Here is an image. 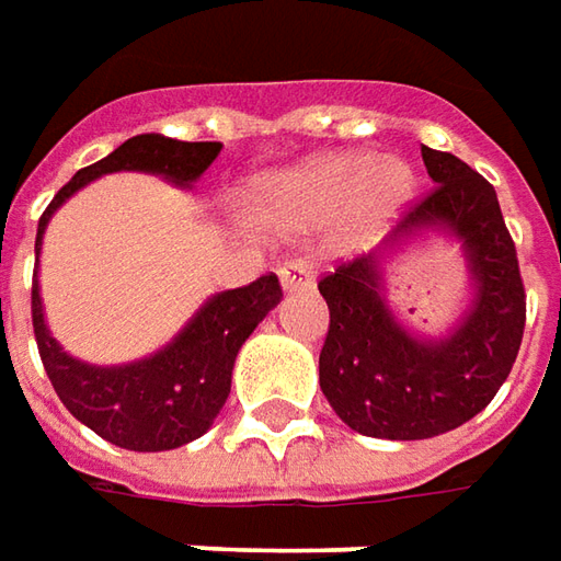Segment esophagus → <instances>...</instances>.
Segmentation results:
<instances>
[{"label":"esophagus","mask_w":561,"mask_h":561,"mask_svg":"<svg viewBox=\"0 0 561 561\" xmlns=\"http://www.w3.org/2000/svg\"><path fill=\"white\" fill-rule=\"evenodd\" d=\"M277 274H280V284H284V289H306L311 287V277H314L311 265L302 262V259H289V262H284Z\"/></svg>","instance_id":"34e87169"}]
</instances>
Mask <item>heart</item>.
<instances>
[{
	"mask_svg": "<svg viewBox=\"0 0 561 561\" xmlns=\"http://www.w3.org/2000/svg\"><path fill=\"white\" fill-rule=\"evenodd\" d=\"M413 194L404 163H382L377 153H345L289 172L259 194V209L289 228H318L358 213L377 225L394 216Z\"/></svg>",
	"mask_w": 561,
	"mask_h": 561,
	"instance_id": "b5f03b06",
	"label": "heart"
}]
</instances>
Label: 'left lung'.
Returning <instances> with one entry per match:
<instances>
[{"instance_id":"obj_1","label":"left lung","mask_w":561,"mask_h":561,"mask_svg":"<svg viewBox=\"0 0 561 561\" xmlns=\"http://www.w3.org/2000/svg\"><path fill=\"white\" fill-rule=\"evenodd\" d=\"M432 191L413 201L392 240L450 228L463 240L476 306L447 340H413L379 296V255L342 262L318 280L330 308L321 389L345 426L413 442L463 426L491 404L525 333V284L494 184L447 150L423 148Z\"/></svg>"}]
</instances>
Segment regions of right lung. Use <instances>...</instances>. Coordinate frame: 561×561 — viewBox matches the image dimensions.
I'll return each mask as SVG.
<instances>
[{
  "instance_id": "right-lung-1",
  "label": "right lung",
  "mask_w": 561,
  "mask_h": 561,
  "mask_svg": "<svg viewBox=\"0 0 561 561\" xmlns=\"http://www.w3.org/2000/svg\"><path fill=\"white\" fill-rule=\"evenodd\" d=\"M219 150V141H175L163 135H135L123 141L104 160L79 169L45 206L36 231V255L51 213L82 184L104 172L141 169L187 187L209 169ZM280 296L284 289L277 274H262L247 287L225 289L191 318V324L167 348L126 367H92L61 352L45 327L36 272L30 308L39 358L64 408L116 447L172 450L201 438L213 426L231 392V370L240 345L280 302Z\"/></svg>"
}]
</instances>
